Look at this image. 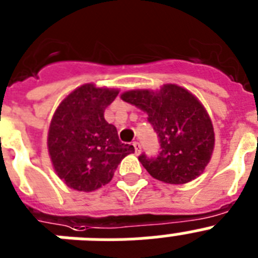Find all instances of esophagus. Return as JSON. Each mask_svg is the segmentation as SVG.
Returning <instances> with one entry per match:
<instances>
[{"instance_id":"esophagus-1","label":"esophagus","mask_w":258,"mask_h":258,"mask_svg":"<svg viewBox=\"0 0 258 258\" xmlns=\"http://www.w3.org/2000/svg\"><path fill=\"white\" fill-rule=\"evenodd\" d=\"M132 145H134V148H135V153L136 154H139L140 152H142V145H140V143L134 142V143H132Z\"/></svg>"}]
</instances>
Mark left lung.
Returning <instances> with one entry per match:
<instances>
[{
    "label": "left lung",
    "instance_id": "left-lung-1",
    "mask_svg": "<svg viewBox=\"0 0 258 258\" xmlns=\"http://www.w3.org/2000/svg\"><path fill=\"white\" fill-rule=\"evenodd\" d=\"M122 100L147 111L160 143V153L139 156L153 178L184 184L199 176L210 160L214 131L203 105L187 89L166 84L160 92L130 91Z\"/></svg>",
    "mask_w": 258,
    "mask_h": 258
}]
</instances>
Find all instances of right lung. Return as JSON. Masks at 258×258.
<instances>
[{
    "mask_svg": "<svg viewBox=\"0 0 258 258\" xmlns=\"http://www.w3.org/2000/svg\"><path fill=\"white\" fill-rule=\"evenodd\" d=\"M118 91L79 87L64 98L51 119L48 148L58 176L76 191L91 192L107 184L120 161L135 151L118 138L104 118Z\"/></svg>",
    "mask_w": 258,
    "mask_h": 258,
    "instance_id": "obj_1",
    "label": "right lung"
}]
</instances>
